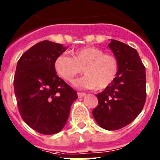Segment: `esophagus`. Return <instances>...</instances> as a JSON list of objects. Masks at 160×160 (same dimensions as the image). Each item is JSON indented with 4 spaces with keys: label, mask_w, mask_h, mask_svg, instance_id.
Masks as SVG:
<instances>
[{
    "label": "esophagus",
    "mask_w": 160,
    "mask_h": 160,
    "mask_svg": "<svg viewBox=\"0 0 160 160\" xmlns=\"http://www.w3.org/2000/svg\"><path fill=\"white\" fill-rule=\"evenodd\" d=\"M85 95H86V94H85V93H82V92H78V97L79 98H81L84 97Z\"/></svg>",
    "instance_id": "34e87169"
}]
</instances>
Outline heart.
I'll use <instances>...</instances> for the list:
<instances>
[{"instance_id":"heart-1","label":"heart","mask_w":160,"mask_h":160,"mask_svg":"<svg viewBox=\"0 0 160 160\" xmlns=\"http://www.w3.org/2000/svg\"><path fill=\"white\" fill-rule=\"evenodd\" d=\"M54 70L65 81L72 82L78 74L85 76L73 82L79 89L103 90L112 84L118 71V59L95 46H85L71 52V58L60 55Z\"/></svg>"}]
</instances>
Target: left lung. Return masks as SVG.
Instances as JSON below:
<instances>
[{"label": "left lung", "instance_id": "8db88e82", "mask_svg": "<svg viewBox=\"0 0 160 160\" xmlns=\"http://www.w3.org/2000/svg\"><path fill=\"white\" fill-rule=\"evenodd\" d=\"M118 62L112 84L96 94L98 105L93 116L103 129H121L138 116L146 102V70L136 49L111 40L108 45Z\"/></svg>", "mask_w": 160, "mask_h": 160}]
</instances>
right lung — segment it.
I'll use <instances>...</instances> for the list:
<instances>
[{
  "label": "right lung",
  "mask_w": 160,
  "mask_h": 160,
  "mask_svg": "<svg viewBox=\"0 0 160 160\" xmlns=\"http://www.w3.org/2000/svg\"><path fill=\"white\" fill-rule=\"evenodd\" d=\"M66 49L42 41L20 58L14 75L18 111L25 122L43 135L62 131L78 98L75 90L57 75L54 61Z\"/></svg>",
  "instance_id": "1"
}]
</instances>
